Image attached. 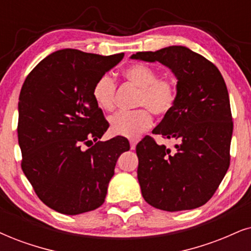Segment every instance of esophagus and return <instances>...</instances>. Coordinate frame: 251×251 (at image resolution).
Wrapping results in <instances>:
<instances>
[{
    "mask_svg": "<svg viewBox=\"0 0 251 251\" xmlns=\"http://www.w3.org/2000/svg\"><path fill=\"white\" fill-rule=\"evenodd\" d=\"M136 144H138V140H135V139H131V140H129V145H131V149H135Z\"/></svg>",
    "mask_w": 251,
    "mask_h": 251,
    "instance_id": "esophagus-1",
    "label": "esophagus"
}]
</instances>
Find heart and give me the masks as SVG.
Here are the masks:
<instances>
[{"instance_id": "1", "label": "heart", "mask_w": 251, "mask_h": 251, "mask_svg": "<svg viewBox=\"0 0 251 251\" xmlns=\"http://www.w3.org/2000/svg\"><path fill=\"white\" fill-rule=\"evenodd\" d=\"M129 84L139 89L135 106L141 107L131 112H118L110 118V129L113 134L134 138L151 127L153 112L166 116L174 109L178 97V89L174 78L157 77V72L145 63H133L124 71ZM116 83L112 76L103 74L93 87V97L97 106L103 111L115 109Z\"/></svg>"}]
</instances>
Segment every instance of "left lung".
<instances>
[{
	"instance_id": "left-lung-1",
	"label": "left lung",
	"mask_w": 251,
	"mask_h": 251,
	"mask_svg": "<svg viewBox=\"0 0 251 251\" xmlns=\"http://www.w3.org/2000/svg\"><path fill=\"white\" fill-rule=\"evenodd\" d=\"M131 59L160 62L177 78L174 109L153 129L175 139V149L145 136L136 145L142 197L168 212L193 210L212 198L229 168L233 122L229 96L219 69L185 46L138 52Z\"/></svg>"
}]
</instances>
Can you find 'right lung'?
I'll return each instance as SVG.
<instances>
[{"mask_svg":"<svg viewBox=\"0 0 251 251\" xmlns=\"http://www.w3.org/2000/svg\"><path fill=\"white\" fill-rule=\"evenodd\" d=\"M123 58L124 53L56 50L38 63L22 87L17 127L22 169L40 201L59 213L76 215L100 207L117 160L129 149L123 136L98 141L109 123L93 97L97 78ZM83 144L91 148L84 151Z\"/></svg>","mask_w":251,"mask_h":251,"instance_id":"right-lung-1","label":"right lung"}]
</instances>
